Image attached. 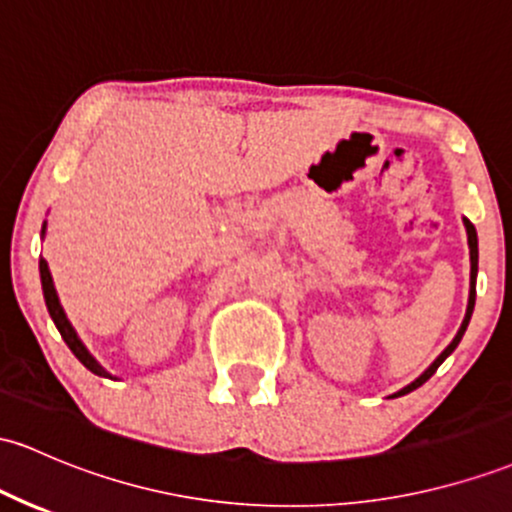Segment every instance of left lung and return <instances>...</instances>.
I'll return each instance as SVG.
<instances>
[{"instance_id":"obj_1","label":"left lung","mask_w":512,"mask_h":512,"mask_svg":"<svg viewBox=\"0 0 512 512\" xmlns=\"http://www.w3.org/2000/svg\"><path fill=\"white\" fill-rule=\"evenodd\" d=\"M464 226H466V235H469V255H471V291H469V306H466V316H464V320H462V328H459V333L454 335V340L449 342L447 350L442 352V355L437 357L435 362H432L430 367L425 369V372L420 374L418 379L413 381V384H408L406 389H401L398 393H393V398H396V396H403V393H411L413 389H418V386H423L425 381H428L430 376L437 372V367H440V364L445 362V359H447L449 355H452L454 347H457V345H459V340H462V335H464L466 325H469L471 311H474V301H476V269H479V243H476V230H474V226H471V221H466V218H464Z\"/></svg>"}]
</instances>
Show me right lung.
Listing matches in <instances>:
<instances>
[{
    "label": "right lung",
    "mask_w": 512,
    "mask_h": 512,
    "mask_svg": "<svg viewBox=\"0 0 512 512\" xmlns=\"http://www.w3.org/2000/svg\"><path fill=\"white\" fill-rule=\"evenodd\" d=\"M38 267H41V284H43V296H46L48 313H50V318H53L55 328L60 330V335H63V340L67 342V347H70V350H72V355L80 359V362L89 369V372H94V374H99V376H109V374L104 372V369L99 367L97 359L89 355L87 347L82 345L80 338H77L75 328H72L70 320H67L63 306H60V301H58V294H55V286H53V277H50L48 262L41 260V265H38Z\"/></svg>",
    "instance_id": "right-lung-1"
}]
</instances>
